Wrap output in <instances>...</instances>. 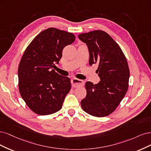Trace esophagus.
<instances>
[{"instance_id":"1","label":"esophagus","mask_w":151,"mask_h":151,"mask_svg":"<svg viewBox=\"0 0 151 151\" xmlns=\"http://www.w3.org/2000/svg\"><path fill=\"white\" fill-rule=\"evenodd\" d=\"M71 85L73 87H80V86H83L84 85V81L80 80V79H77V78H73L71 80Z\"/></svg>"}]
</instances>
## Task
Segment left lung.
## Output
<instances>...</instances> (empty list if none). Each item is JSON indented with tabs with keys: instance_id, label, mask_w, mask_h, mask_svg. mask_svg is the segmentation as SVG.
Here are the masks:
<instances>
[{
	"instance_id": "left-lung-1",
	"label": "left lung",
	"mask_w": 151,
	"mask_h": 151,
	"mask_svg": "<svg viewBox=\"0 0 151 151\" xmlns=\"http://www.w3.org/2000/svg\"><path fill=\"white\" fill-rule=\"evenodd\" d=\"M78 38L88 46L89 64L99 65L96 72L99 83L87 81L86 96L81 101L85 112L97 117L111 114L127 93L130 76L127 59L121 48L109 34L96 30L82 33Z\"/></svg>"
}]
</instances>
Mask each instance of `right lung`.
<instances>
[{
	"label": "right lung",
	"mask_w": 151,
	"mask_h": 151,
	"mask_svg": "<svg viewBox=\"0 0 151 151\" xmlns=\"http://www.w3.org/2000/svg\"><path fill=\"white\" fill-rule=\"evenodd\" d=\"M75 40L73 34L50 27L36 36L24 51L18 68L19 90L36 114L50 115L61 109L71 89L70 79L50 69L59 63L64 47Z\"/></svg>",
	"instance_id": "1"
}]
</instances>
